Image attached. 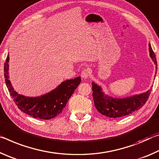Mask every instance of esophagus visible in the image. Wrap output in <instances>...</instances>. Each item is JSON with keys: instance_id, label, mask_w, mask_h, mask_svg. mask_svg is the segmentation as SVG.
<instances>
[{"instance_id": "1", "label": "esophagus", "mask_w": 159, "mask_h": 159, "mask_svg": "<svg viewBox=\"0 0 159 159\" xmlns=\"http://www.w3.org/2000/svg\"><path fill=\"white\" fill-rule=\"evenodd\" d=\"M91 74V71L89 68H84L81 72V77L84 79H87Z\"/></svg>"}]
</instances>
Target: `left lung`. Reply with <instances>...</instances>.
Segmentation results:
<instances>
[{"label": "left lung", "instance_id": "8db88e82", "mask_svg": "<svg viewBox=\"0 0 159 159\" xmlns=\"http://www.w3.org/2000/svg\"><path fill=\"white\" fill-rule=\"evenodd\" d=\"M149 46L150 56L154 61V63L157 66L156 68L157 70V61L155 53L152 50L150 43ZM152 89V88H151L147 92L142 94L119 99V98H112L105 95L101 92V87L93 82L92 95L93 103L97 111L102 115L112 118H120V117L129 115L133 112L141 108L149 98Z\"/></svg>", "mask_w": 159, "mask_h": 159}]
</instances>
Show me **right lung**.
<instances>
[{
  "label": "right lung",
  "instance_id": "1",
  "mask_svg": "<svg viewBox=\"0 0 159 159\" xmlns=\"http://www.w3.org/2000/svg\"><path fill=\"white\" fill-rule=\"evenodd\" d=\"M8 61L7 56L4 64V77L10 94L18 108L34 118L49 120L58 116L81 82V77H77L62 82L56 89L46 95L40 97H25L18 94L12 87L7 72Z\"/></svg>",
  "mask_w": 159,
  "mask_h": 159
}]
</instances>
